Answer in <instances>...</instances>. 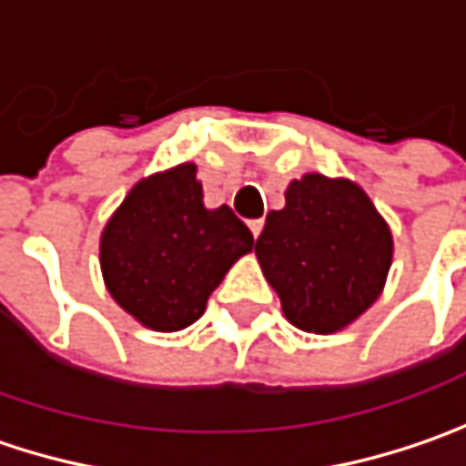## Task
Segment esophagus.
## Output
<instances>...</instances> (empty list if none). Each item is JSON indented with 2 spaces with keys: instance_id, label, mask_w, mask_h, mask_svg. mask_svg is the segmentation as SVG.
Here are the masks:
<instances>
[{
  "instance_id": "1",
  "label": "esophagus",
  "mask_w": 466,
  "mask_h": 466,
  "mask_svg": "<svg viewBox=\"0 0 466 466\" xmlns=\"http://www.w3.org/2000/svg\"><path fill=\"white\" fill-rule=\"evenodd\" d=\"M248 228H251V233H254V238H259V236H261V228H264V220H251V223H248Z\"/></svg>"
}]
</instances>
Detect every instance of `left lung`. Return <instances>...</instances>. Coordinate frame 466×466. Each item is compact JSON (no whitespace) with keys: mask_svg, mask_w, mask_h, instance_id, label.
<instances>
[{"mask_svg":"<svg viewBox=\"0 0 466 466\" xmlns=\"http://www.w3.org/2000/svg\"><path fill=\"white\" fill-rule=\"evenodd\" d=\"M254 251L285 319L334 334L381 296L394 238L355 181L306 173L288 184L285 207L267 215Z\"/></svg>","mask_w":466,"mask_h":466,"instance_id":"obj_1","label":"left lung"}]
</instances>
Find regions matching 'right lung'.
Wrapping results in <instances>:
<instances>
[{"instance_id":"add662e5","label":"right lung","mask_w":466,"mask_h":466,"mask_svg":"<svg viewBox=\"0 0 466 466\" xmlns=\"http://www.w3.org/2000/svg\"><path fill=\"white\" fill-rule=\"evenodd\" d=\"M254 248L230 207L207 209L194 163L137 181L100 233V272L111 298L142 327L194 324L228 269Z\"/></svg>"}]
</instances>
